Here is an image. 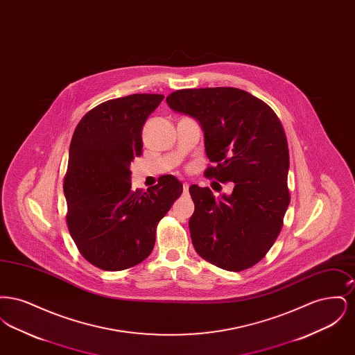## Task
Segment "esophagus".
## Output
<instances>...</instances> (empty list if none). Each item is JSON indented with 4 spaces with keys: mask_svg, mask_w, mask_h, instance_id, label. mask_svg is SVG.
Listing matches in <instances>:
<instances>
[{
    "mask_svg": "<svg viewBox=\"0 0 355 355\" xmlns=\"http://www.w3.org/2000/svg\"><path fill=\"white\" fill-rule=\"evenodd\" d=\"M189 191V184H184V193H187Z\"/></svg>",
    "mask_w": 355,
    "mask_h": 355,
    "instance_id": "obj_1",
    "label": "esophagus"
}]
</instances>
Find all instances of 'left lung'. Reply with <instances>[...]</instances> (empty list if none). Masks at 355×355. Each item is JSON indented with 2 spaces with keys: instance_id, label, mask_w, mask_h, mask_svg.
<instances>
[{
  "instance_id": "8db88e82",
  "label": "left lung",
  "mask_w": 355,
  "mask_h": 355,
  "mask_svg": "<svg viewBox=\"0 0 355 355\" xmlns=\"http://www.w3.org/2000/svg\"><path fill=\"white\" fill-rule=\"evenodd\" d=\"M170 109L196 119L205 152L216 168L205 175L233 182L230 196L189 187L194 213L191 242L203 259L242 271L270 250L290 203L288 148L282 123L269 105L236 87L182 89L166 97Z\"/></svg>"
}]
</instances>
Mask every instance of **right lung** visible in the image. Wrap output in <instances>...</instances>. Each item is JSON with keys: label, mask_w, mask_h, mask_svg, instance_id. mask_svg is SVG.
Listing matches in <instances>:
<instances>
[{"label": "right lung", "mask_w": 355, "mask_h": 355, "mask_svg": "<svg viewBox=\"0 0 355 355\" xmlns=\"http://www.w3.org/2000/svg\"><path fill=\"white\" fill-rule=\"evenodd\" d=\"M162 94L102 102L78 122L69 149L64 193L69 232L80 253L102 270L138 265L152 253L158 222L182 194L162 175L148 191L132 190L130 164L142 154V128Z\"/></svg>", "instance_id": "1"}]
</instances>
